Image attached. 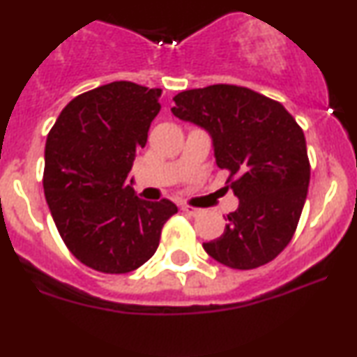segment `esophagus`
Masks as SVG:
<instances>
[{"label": "esophagus", "mask_w": 357, "mask_h": 357, "mask_svg": "<svg viewBox=\"0 0 357 357\" xmlns=\"http://www.w3.org/2000/svg\"><path fill=\"white\" fill-rule=\"evenodd\" d=\"M181 211L190 214V216H197V214L201 213V209L199 208H192V206H188V204H183Z\"/></svg>", "instance_id": "obj_1"}]
</instances>
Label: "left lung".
Masks as SVG:
<instances>
[{
    "label": "left lung",
    "mask_w": 357,
    "mask_h": 357,
    "mask_svg": "<svg viewBox=\"0 0 357 357\" xmlns=\"http://www.w3.org/2000/svg\"><path fill=\"white\" fill-rule=\"evenodd\" d=\"M176 118L204 128L227 186L239 197L225 233L203 248L218 263L255 269L289 244L306 203V139L281 102L244 86L211 84L173 98Z\"/></svg>",
    "instance_id": "1"
}]
</instances>
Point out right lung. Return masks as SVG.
I'll use <instances>...</instances> for the list:
<instances>
[{"instance_id": "right-lung-1", "label": "right lung", "mask_w": 357, "mask_h": 357, "mask_svg": "<svg viewBox=\"0 0 357 357\" xmlns=\"http://www.w3.org/2000/svg\"><path fill=\"white\" fill-rule=\"evenodd\" d=\"M160 96L158 88L114 81L68 102L48 132L46 203L71 255L94 271L124 274L143 266L178 213L169 199H139L128 183Z\"/></svg>"}]
</instances>
